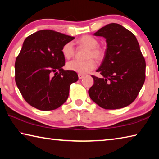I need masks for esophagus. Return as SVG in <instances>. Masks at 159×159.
I'll use <instances>...</instances> for the list:
<instances>
[{"label":"esophagus","instance_id":"esophagus-1","mask_svg":"<svg viewBox=\"0 0 159 159\" xmlns=\"http://www.w3.org/2000/svg\"><path fill=\"white\" fill-rule=\"evenodd\" d=\"M83 77H84V75L80 74H79V79H82Z\"/></svg>","mask_w":159,"mask_h":159}]
</instances>
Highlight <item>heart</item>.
I'll use <instances>...</instances> for the list:
<instances>
[{
    "instance_id": "b5f03b06",
    "label": "heart",
    "mask_w": 159,
    "mask_h": 159,
    "mask_svg": "<svg viewBox=\"0 0 159 159\" xmlns=\"http://www.w3.org/2000/svg\"><path fill=\"white\" fill-rule=\"evenodd\" d=\"M78 43L83 47L88 48L86 60H71L67 62L66 68L70 71H75L80 74H85L90 72L95 68L96 62L93 57L97 60L100 61L104 58V52L103 49L98 47V40L91 36H83L78 40ZM61 52L66 59L71 58L75 54V48L72 42H69L64 45Z\"/></svg>"
}]
</instances>
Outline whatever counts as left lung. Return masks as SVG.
<instances>
[{
  "label": "left lung",
  "instance_id": "left-lung-1",
  "mask_svg": "<svg viewBox=\"0 0 159 159\" xmlns=\"http://www.w3.org/2000/svg\"><path fill=\"white\" fill-rule=\"evenodd\" d=\"M94 36L106 39L103 61L97 69L102 78L92 76L90 98L106 109L123 108L136 99L145 80L146 63L136 37L118 24L99 29Z\"/></svg>",
  "mask_w": 159,
  "mask_h": 159
}]
</instances>
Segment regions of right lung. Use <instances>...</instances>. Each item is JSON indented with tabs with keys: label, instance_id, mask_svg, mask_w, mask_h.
I'll use <instances>...</instances> for the list:
<instances>
[{
	"label": "right lung",
	"instance_id": "right-lung-1",
	"mask_svg": "<svg viewBox=\"0 0 159 159\" xmlns=\"http://www.w3.org/2000/svg\"><path fill=\"white\" fill-rule=\"evenodd\" d=\"M74 37L41 30L26 38L15 64V82L28 104L42 111L58 108L66 101L76 72L65 71L61 49Z\"/></svg>",
	"mask_w": 159,
	"mask_h": 159
}]
</instances>
